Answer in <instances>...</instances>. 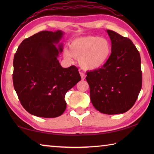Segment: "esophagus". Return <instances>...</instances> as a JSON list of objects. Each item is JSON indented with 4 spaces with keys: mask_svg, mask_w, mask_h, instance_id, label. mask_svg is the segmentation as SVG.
<instances>
[{
    "mask_svg": "<svg viewBox=\"0 0 154 154\" xmlns=\"http://www.w3.org/2000/svg\"><path fill=\"white\" fill-rule=\"evenodd\" d=\"M80 75H81V77H82V79H85V75L82 72H80Z\"/></svg>",
    "mask_w": 154,
    "mask_h": 154,
    "instance_id": "esophagus-1",
    "label": "esophagus"
}]
</instances>
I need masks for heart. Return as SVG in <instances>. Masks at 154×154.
<instances>
[{
    "label": "heart",
    "mask_w": 154,
    "mask_h": 154,
    "mask_svg": "<svg viewBox=\"0 0 154 154\" xmlns=\"http://www.w3.org/2000/svg\"><path fill=\"white\" fill-rule=\"evenodd\" d=\"M112 52L111 44L105 38L98 36H86L72 40L69 50L64 49V57L79 59V64L85 71H96L106 64Z\"/></svg>",
    "instance_id": "b5f03b06"
}]
</instances>
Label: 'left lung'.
Here are the masks:
<instances>
[{"mask_svg":"<svg viewBox=\"0 0 154 154\" xmlns=\"http://www.w3.org/2000/svg\"><path fill=\"white\" fill-rule=\"evenodd\" d=\"M111 41L110 58L101 69L87 72L90 100L100 113H124L136 102L142 87L139 51L128 38L106 30Z\"/></svg>","mask_w":154,"mask_h":154,"instance_id":"1","label":"left lung"}]
</instances>
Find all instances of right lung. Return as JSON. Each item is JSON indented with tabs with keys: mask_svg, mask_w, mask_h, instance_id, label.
<instances>
[{
	"mask_svg": "<svg viewBox=\"0 0 154 154\" xmlns=\"http://www.w3.org/2000/svg\"><path fill=\"white\" fill-rule=\"evenodd\" d=\"M63 35L61 30L41 31L23 41L14 56V89L23 107L33 116H61L66 108L65 94L81 80L76 66L62 68L58 60Z\"/></svg>",
	"mask_w": 154,
	"mask_h": 154,
	"instance_id": "1",
	"label": "right lung"
}]
</instances>
